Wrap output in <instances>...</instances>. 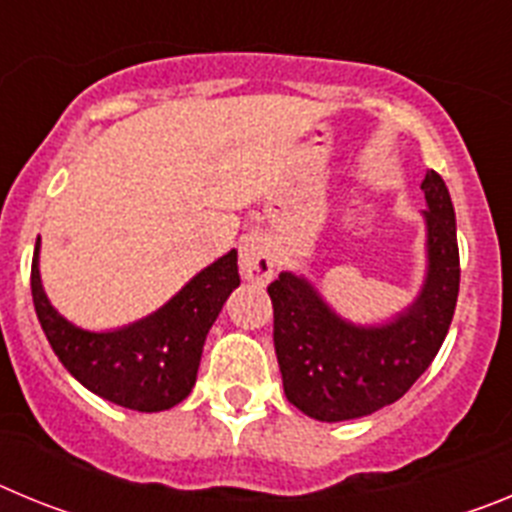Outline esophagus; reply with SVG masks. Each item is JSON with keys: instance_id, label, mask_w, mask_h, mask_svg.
Listing matches in <instances>:
<instances>
[{"instance_id": "esophagus-1", "label": "esophagus", "mask_w": 512, "mask_h": 512, "mask_svg": "<svg viewBox=\"0 0 512 512\" xmlns=\"http://www.w3.org/2000/svg\"><path fill=\"white\" fill-rule=\"evenodd\" d=\"M241 274L248 282L266 284L274 274V248L266 235H248L241 243Z\"/></svg>"}]
</instances>
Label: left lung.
<instances>
[{
	"label": "left lung",
	"mask_w": 512,
	"mask_h": 512,
	"mask_svg": "<svg viewBox=\"0 0 512 512\" xmlns=\"http://www.w3.org/2000/svg\"><path fill=\"white\" fill-rule=\"evenodd\" d=\"M428 210V271L408 310L379 325L343 320L320 292L282 271L269 284L274 348L287 400L323 423L361 418L400 400L436 359L459 297V246L449 189L436 171L420 184Z\"/></svg>",
	"instance_id": "left-lung-1"
}]
</instances>
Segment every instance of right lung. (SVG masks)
<instances>
[{"label": "right lung", "mask_w": 512, "mask_h": 512, "mask_svg": "<svg viewBox=\"0 0 512 512\" xmlns=\"http://www.w3.org/2000/svg\"><path fill=\"white\" fill-rule=\"evenodd\" d=\"M38 253L40 238L30 271L33 305L45 338L71 377L94 395L138 413L169 410L192 392L207 333L241 284L238 251L202 269L153 315L102 333L76 328L58 315L40 284Z\"/></svg>", "instance_id": "1"}]
</instances>
